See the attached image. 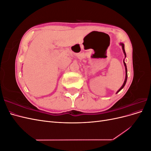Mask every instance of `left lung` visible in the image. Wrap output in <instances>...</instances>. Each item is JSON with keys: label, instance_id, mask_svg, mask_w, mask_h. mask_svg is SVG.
Segmentation results:
<instances>
[{"label": "left lung", "instance_id": "obj_1", "mask_svg": "<svg viewBox=\"0 0 151 151\" xmlns=\"http://www.w3.org/2000/svg\"><path fill=\"white\" fill-rule=\"evenodd\" d=\"M120 45L122 47V49H123V53H124V54H125V58L126 57V53H125V48H124V44L123 43H120ZM123 63H124V65H125V81H124V83H123V85H122V86L121 87V88H120V89L118 90L117 92H116V94H117L118 92H119V91H120L123 88H124V86H125V84H126V83H127V65H126V63H125V61H124V60H123Z\"/></svg>", "mask_w": 151, "mask_h": 151}]
</instances>
